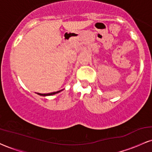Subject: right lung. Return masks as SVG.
I'll use <instances>...</instances> for the list:
<instances>
[{"label":"right lung","mask_w":152,"mask_h":152,"mask_svg":"<svg viewBox=\"0 0 152 152\" xmlns=\"http://www.w3.org/2000/svg\"><path fill=\"white\" fill-rule=\"evenodd\" d=\"M63 91V89L61 90V91H56V92H53V93H50V94H39V93H37V94H38V95H40V96H51V95H53V94H58L60 91Z\"/></svg>","instance_id":"obj_1"}]
</instances>
